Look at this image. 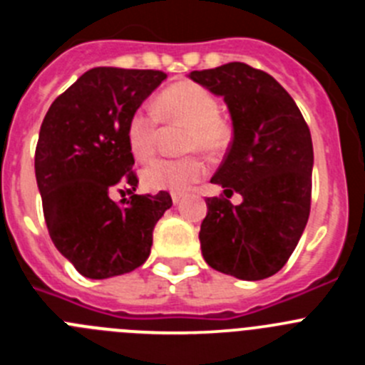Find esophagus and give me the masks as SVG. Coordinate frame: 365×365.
<instances>
[{"mask_svg":"<svg viewBox=\"0 0 365 365\" xmlns=\"http://www.w3.org/2000/svg\"><path fill=\"white\" fill-rule=\"evenodd\" d=\"M172 201L173 205H179V202L182 201V195H180V193H172Z\"/></svg>","mask_w":365,"mask_h":365,"instance_id":"esophagus-1","label":"esophagus"}]
</instances>
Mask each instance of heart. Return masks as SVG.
Masks as SVG:
<instances>
[{
	"label": "heart",
	"instance_id": "obj_1",
	"mask_svg": "<svg viewBox=\"0 0 365 365\" xmlns=\"http://www.w3.org/2000/svg\"><path fill=\"white\" fill-rule=\"evenodd\" d=\"M221 106L210 89L195 82H177L166 87L153 102V108H138L125 125L128 146L135 159L146 163L157 151L159 125H188L185 137L186 151L219 155L232 140V128L219 117ZM208 173V164L199 153L180 159H157L143 170L144 185L150 190L185 193Z\"/></svg>",
	"mask_w": 365,
	"mask_h": 365
}]
</instances>
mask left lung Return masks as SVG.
Returning a JSON list of instances; mask_svg holds the SVG:
<instances>
[{"label": "left lung", "mask_w": 365, "mask_h": 365, "mask_svg": "<svg viewBox=\"0 0 365 365\" xmlns=\"http://www.w3.org/2000/svg\"><path fill=\"white\" fill-rule=\"evenodd\" d=\"M190 78L225 96L234 138L212 177L225 195L208 197L202 257L212 269L257 282L283 269L311 212L312 140L292 96L265 71L241 62L192 71ZM237 191L241 205L227 201Z\"/></svg>", "instance_id": "8db88e82"}]
</instances>
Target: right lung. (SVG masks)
Here are the masks:
<instances>
[{"label": "right lung", "instance_id": "1", "mask_svg": "<svg viewBox=\"0 0 365 365\" xmlns=\"http://www.w3.org/2000/svg\"><path fill=\"white\" fill-rule=\"evenodd\" d=\"M166 73L95 67L51 104L34 155L43 217L54 247L82 276L106 279L148 259L168 192L137 195L125 125ZM118 191L120 202H113Z\"/></svg>", "mask_w": 365, "mask_h": 365}]
</instances>
